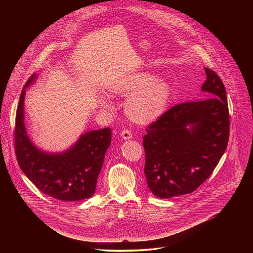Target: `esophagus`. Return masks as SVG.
<instances>
[{
    "instance_id": "34e87169",
    "label": "esophagus",
    "mask_w": 253,
    "mask_h": 253,
    "mask_svg": "<svg viewBox=\"0 0 253 253\" xmlns=\"http://www.w3.org/2000/svg\"><path fill=\"white\" fill-rule=\"evenodd\" d=\"M121 137L124 139V140H129L132 138V133L130 130L128 129H124L122 132H121Z\"/></svg>"
}]
</instances>
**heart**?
<instances>
[{
	"label": "heart",
	"mask_w": 253,
	"mask_h": 253,
	"mask_svg": "<svg viewBox=\"0 0 253 253\" xmlns=\"http://www.w3.org/2000/svg\"><path fill=\"white\" fill-rule=\"evenodd\" d=\"M112 92L131 94L126 102L127 114L138 123H150L165 112L172 89L167 81L150 72H137L117 81Z\"/></svg>",
	"instance_id": "b5f03b06"
}]
</instances>
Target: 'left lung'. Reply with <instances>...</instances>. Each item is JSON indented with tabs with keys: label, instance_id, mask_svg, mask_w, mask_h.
Masks as SVG:
<instances>
[{
	"label": "left lung",
	"instance_id": "left-lung-1",
	"mask_svg": "<svg viewBox=\"0 0 253 253\" xmlns=\"http://www.w3.org/2000/svg\"><path fill=\"white\" fill-rule=\"evenodd\" d=\"M202 101L177 104L150 124L143 136L149 189L159 198L196 190L225 152L229 111L225 87L214 71L204 68Z\"/></svg>",
	"mask_w": 253,
	"mask_h": 253
}]
</instances>
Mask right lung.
<instances>
[{
  "label": "right lung",
  "mask_w": 253,
  "mask_h": 253,
  "mask_svg": "<svg viewBox=\"0 0 253 253\" xmlns=\"http://www.w3.org/2000/svg\"><path fill=\"white\" fill-rule=\"evenodd\" d=\"M35 79L36 75H33L24 86L17 108L14 140L19 166L44 194L63 201L89 198L96 190L105 153L111 144V129L89 131L62 153L38 149L27 135L24 122L26 88Z\"/></svg>",
  "instance_id": "1"
}]
</instances>
